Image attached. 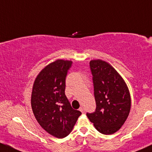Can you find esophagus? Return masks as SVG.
<instances>
[{
  "label": "esophagus",
  "instance_id": "esophagus-1",
  "mask_svg": "<svg viewBox=\"0 0 152 152\" xmlns=\"http://www.w3.org/2000/svg\"><path fill=\"white\" fill-rule=\"evenodd\" d=\"M79 111H80L82 113V114H84V108H83V107H81V108H79Z\"/></svg>",
  "mask_w": 152,
  "mask_h": 152
}]
</instances>
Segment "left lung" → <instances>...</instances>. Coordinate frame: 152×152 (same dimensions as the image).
Here are the masks:
<instances>
[{
	"label": "left lung",
	"instance_id": "obj_1",
	"mask_svg": "<svg viewBox=\"0 0 152 152\" xmlns=\"http://www.w3.org/2000/svg\"><path fill=\"white\" fill-rule=\"evenodd\" d=\"M94 84L96 109L87 116L97 131L104 135L117 132L128 117L130 91L114 67L102 60L89 62Z\"/></svg>",
	"mask_w": 152,
	"mask_h": 152
}]
</instances>
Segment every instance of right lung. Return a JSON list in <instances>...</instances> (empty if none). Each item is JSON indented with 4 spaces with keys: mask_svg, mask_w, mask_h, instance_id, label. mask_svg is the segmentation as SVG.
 Returning <instances> with one entry per match:
<instances>
[{
    "mask_svg": "<svg viewBox=\"0 0 152 152\" xmlns=\"http://www.w3.org/2000/svg\"><path fill=\"white\" fill-rule=\"evenodd\" d=\"M70 60H57L44 67L33 83L31 107L38 124L51 135L63 138L70 134L81 113L73 109L65 96V78Z\"/></svg>",
    "mask_w": 152,
    "mask_h": 152,
    "instance_id": "obj_1",
    "label": "right lung"
}]
</instances>
